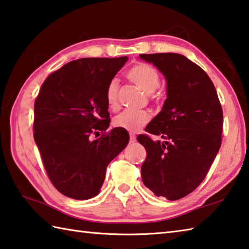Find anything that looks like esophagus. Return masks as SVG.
<instances>
[{
  "instance_id": "34e87169",
  "label": "esophagus",
  "mask_w": 249,
  "mask_h": 249,
  "mask_svg": "<svg viewBox=\"0 0 249 249\" xmlns=\"http://www.w3.org/2000/svg\"><path fill=\"white\" fill-rule=\"evenodd\" d=\"M135 141H136V135L130 134V142H135Z\"/></svg>"
}]
</instances>
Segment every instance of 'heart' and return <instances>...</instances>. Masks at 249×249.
<instances>
[{
  "label": "heart",
  "mask_w": 249,
  "mask_h": 249,
  "mask_svg": "<svg viewBox=\"0 0 249 249\" xmlns=\"http://www.w3.org/2000/svg\"><path fill=\"white\" fill-rule=\"evenodd\" d=\"M126 76L147 94H152L155 89H158L160 83L159 72L153 67L142 62L136 63L133 67H130L126 72ZM106 100L111 109H119V82L116 79H112L107 85ZM150 119V113L144 110H126L114 119V125L116 127L128 131H137L147 124Z\"/></svg>",
  "instance_id": "1"
}]
</instances>
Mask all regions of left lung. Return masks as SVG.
<instances>
[{
  "instance_id": "8db88e82",
  "label": "left lung",
  "mask_w": 249,
  "mask_h": 249,
  "mask_svg": "<svg viewBox=\"0 0 249 249\" xmlns=\"http://www.w3.org/2000/svg\"><path fill=\"white\" fill-rule=\"evenodd\" d=\"M165 75L167 99L137 140L147 150L144 186L169 201L182 198L205 179L221 145L223 112L215 85L196 63L175 53H141ZM150 134L163 142H154Z\"/></svg>"
}]
</instances>
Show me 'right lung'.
Returning <instances> with one entry per match:
<instances>
[{
	"label": "right lung",
	"mask_w": 249,
	"mask_h": 249,
	"mask_svg": "<svg viewBox=\"0 0 249 249\" xmlns=\"http://www.w3.org/2000/svg\"><path fill=\"white\" fill-rule=\"evenodd\" d=\"M126 60V56L73 60L41 86L34 102L33 137L48 178L63 196H96L107 166L128 143L126 129L107 131L110 113L106 100L107 85Z\"/></svg>",
	"instance_id": "1"
}]
</instances>
